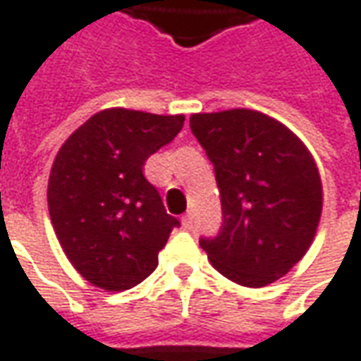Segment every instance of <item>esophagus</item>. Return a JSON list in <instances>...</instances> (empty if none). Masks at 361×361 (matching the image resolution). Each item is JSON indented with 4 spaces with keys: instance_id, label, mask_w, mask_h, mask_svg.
<instances>
[{
    "instance_id": "esophagus-1",
    "label": "esophagus",
    "mask_w": 361,
    "mask_h": 361,
    "mask_svg": "<svg viewBox=\"0 0 361 361\" xmlns=\"http://www.w3.org/2000/svg\"><path fill=\"white\" fill-rule=\"evenodd\" d=\"M181 224H183V228H185V231H191V228H193V216H191V213L181 216Z\"/></svg>"
}]
</instances>
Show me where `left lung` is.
Returning a JSON list of instances; mask_svg holds the SVG:
<instances>
[{
  "label": "left lung",
  "mask_w": 361,
  "mask_h": 361,
  "mask_svg": "<svg viewBox=\"0 0 361 361\" xmlns=\"http://www.w3.org/2000/svg\"><path fill=\"white\" fill-rule=\"evenodd\" d=\"M191 133L215 166L223 224L201 238L211 264L244 287L283 277L309 250L322 183L307 146L279 121L252 109L195 113Z\"/></svg>",
  "instance_id": "left-lung-1"
}]
</instances>
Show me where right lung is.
Here are the masks:
<instances>
[{"instance_id": "obj_1", "label": "right lung", "mask_w": 361, "mask_h": 361, "mask_svg": "<svg viewBox=\"0 0 361 361\" xmlns=\"http://www.w3.org/2000/svg\"><path fill=\"white\" fill-rule=\"evenodd\" d=\"M183 115L133 109L95 113L58 150L49 178V213L62 250L105 291L138 286L158 266L176 216L142 173L172 142Z\"/></svg>"}]
</instances>
